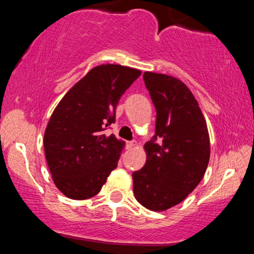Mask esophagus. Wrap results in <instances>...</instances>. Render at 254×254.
I'll list each match as a JSON object with an SVG mask.
<instances>
[{"label":"esophagus","instance_id":"34e87169","mask_svg":"<svg viewBox=\"0 0 254 254\" xmlns=\"http://www.w3.org/2000/svg\"><path fill=\"white\" fill-rule=\"evenodd\" d=\"M136 142L135 141H131V142H127V148H130V149H133V148L136 147Z\"/></svg>","mask_w":254,"mask_h":254}]
</instances>
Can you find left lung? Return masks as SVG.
Masks as SVG:
<instances>
[{
  "label": "left lung",
  "instance_id": "obj_1",
  "mask_svg": "<svg viewBox=\"0 0 254 254\" xmlns=\"http://www.w3.org/2000/svg\"><path fill=\"white\" fill-rule=\"evenodd\" d=\"M156 110L155 135L144 144L147 161L132 173L133 193L144 208L164 211L183 202L203 179L210 159L205 118L185 83L145 71Z\"/></svg>",
  "mask_w": 254,
  "mask_h": 254
}]
</instances>
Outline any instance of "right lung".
Listing matches in <instances>:
<instances>
[{
    "mask_svg": "<svg viewBox=\"0 0 254 254\" xmlns=\"http://www.w3.org/2000/svg\"><path fill=\"white\" fill-rule=\"evenodd\" d=\"M141 71L101 64L74 84L52 113L44 150L55 185L71 199L99 193L117 167L125 143L104 131L115 123L119 99Z\"/></svg>",
    "mask_w": 254,
    "mask_h": 254,
    "instance_id": "right-lung-1",
    "label": "right lung"
}]
</instances>
